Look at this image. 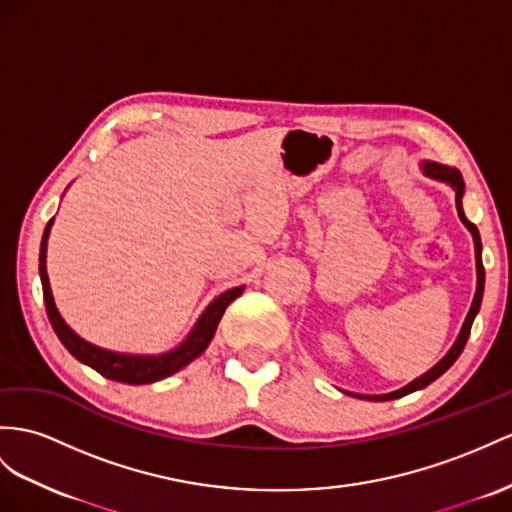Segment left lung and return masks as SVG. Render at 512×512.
I'll use <instances>...</instances> for the list:
<instances>
[{
	"mask_svg": "<svg viewBox=\"0 0 512 512\" xmlns=\"http://www.w3.org/2000/svg\"><path fill=\"white\" fill-rule=\"evenodd\" d=\"M424 173L432 179H439V181H448L450 186L456 190V209H458V216H461V220L465 222V227L471 231V235H474V244H476V266H478V287H476V296H474V303H471V309L467 313L465 318V324L461 329V335H458L456 344L452 346V350L445 355L435 368L428 370L424 376H419L417 381H413L411 385H406L404 389L400 391H393V393H385V396H372V400H393V398H402L406 396V393L411 391H417V389H424L426 385H430L432 381H437V378L445 372L450 370V365L458 359V355H461L467 339H469V333H471V324H474V318L476 313L480 311V303H482V294H484V266H482V242H480V233L476 229L474 222H469L465 212H463V205H461V199H463V192H465V183H463V177L461 173H458L456 168H448V166H441L437 162H426L424 164ZM359 398H365V396H359ZM370 398V396H368Z\"/></svg>",
	"mask_w": 512,
	"mask_h": 512,
	"instance_id": "8db88e82",
	"label": "left lung"
}]
</instances>
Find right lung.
<instances>
[{
  "instance_id": "add662e5",
  "label": "right lung",
  "mask_w": 512,
  "mask_h": 512,
  "mask_svg": "<svg viewBox=\"0 0 512 512\" xmlns=\"http://www.w3.org/2000/svg\"><path fill=\"white\" fill-rule=\"evenodd\" d=\"M51 222H54V218L47 222L45 233H43V242H41V257H38V261H41V264H38V270H41L47 318H49L51 326H54V331H56L60 342L64 344V348H67L77 361L90 365V368L97 370L101 376L110 378V381L127 383V385H147V383L162 381V378L179 372L181 368H186V365L199 357L201 352L207 348V344L212 342L222 313H225V309L244 290V287H233V290L220 294L214 303L205 309V313L199 318V322H196L194 331L188 335L186 342H183L179 348L166 352V355L138 357V355H119V352L97 348L93 344L84 342L80 335H75L67 326V322L60 318V313L54 305V296H51L47 268H45V253H47V238H49Z\"/></svg>"
}]
</instances>
